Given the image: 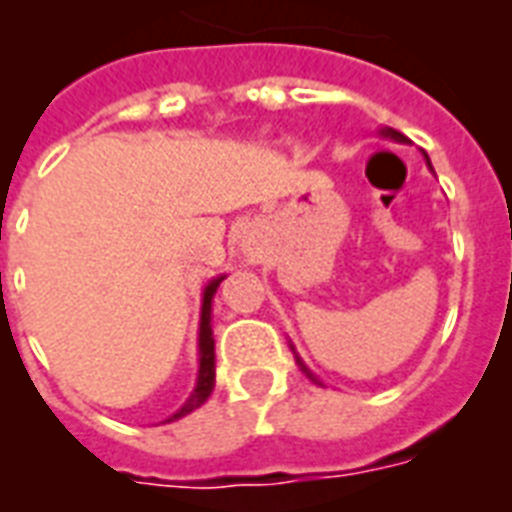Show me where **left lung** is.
Masks as SVG:
<instances>
[{"instance_id":"8db88e82","label":"left lung","mask_w":512,"mask_h":512,"mask_svg":"<svg viewBox=\"0 0 512 512\" xmlns=\"http://www.w3.org/2000/svg\"><path fill=\"white\" fill-rule=\"evenodd\" d=\"M380 135H385V138H390V140H396V143H409V138H406V135H401V132H398V130H390V127H385V130H380ZM425 162H428V170L433 172V164H430L428 154H425ZM289 348H292V353H295V358H297V366H300V369H303V374H305V377H308V380H311V382H316V385H321V380H319V377H316V374H313L311 369H308V366H305V361H303V358L297 356V350H295V345H292V342H289Z\"/></svg>"}]
</instances>
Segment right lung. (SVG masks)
Returning a JSON list of instances; mask_svg holds the SVG:
<instances>
[{"instance_id":"right-lung-1","label":"right lung","mask_w":512,"mask_h":512,"mask_svg":"<svg viewBox=\"0 0 512 512\" xmlns=\"http://www.w3.org/2000/svg\"><path fill=\"white\" fill-rule=\"evenodd\" d=\"M225 276H217L204 287V295H201V321H199V374H196V388L188 396L180 409H177L172 417H167L164 422H175L185 414H191L193 409H199L204 401L209 398V393L215 390V337H212V300H215V292L220 287V281Z\"/></svg>"}]
</instances>
